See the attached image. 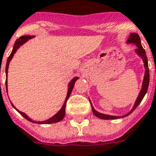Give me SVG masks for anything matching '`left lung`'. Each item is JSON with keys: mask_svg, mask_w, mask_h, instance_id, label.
I'll use <instances>...</instances> for the list:
<instances>
[{"mask_svg": "<svg viewBox=\"0 0 156 156\" xmlns=\"http://www.w3.org/2000/svg\"><path fill=\"white\" fill-rule=\"evenodd\" d=\"M127 43H132V44H136V46L137 47V48L135 49L136 53L142 58V61L144 62V67H145V75H144L143 81H142V85H141V90H140V93L138 94V97L136 98V100L135 104L133 105V107L131 109L130 112L125 114L123 116H113V115H108V114H104V113H99L97 112L94 108L93 105L91 104L90 100V105L91 108H92V111H93V113L96 117H98L99 118H101V119H105V120H109V119H118V118H122L127 117L129 114L134 111L136 109V108L137 107L138 105H140V103L141 102V100L143 99L144 96L146 95V92H147V90H148V86H149V82H150V73H149V67H148V61H147V57L146 55V51L144 50V48L141 46V43H140V38L139 37V35L137 34H134L132 33L129 36V38L127 39Z\"/></svg>", "mask_w": 156, "mask_h": 156, "instance_id": "1", "label": "left lung"}]
</instances>
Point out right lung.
Masks as SVG:
<instances>
[{
  "label": "right lung",
  "instance_id": "add662e5",
  "mask_svg": "<svg viewBox=\"0 0 156 156\" xmlns=\"http://www.w3.org/2000/svg\"><path fill=\"white\" fill-rule=\"evenodd\" d=\"M34 38V36H29H29H22V37H20V38H19V39H17V40L16 41V43H15V44H14V47H13L12 51H11V53H10V55L9 56V57H8V59H7L6 66H5V74H6V76H7V73H8V68H9V65H10V61H11V59H12L13 57H14V54H15V53L16 52V51H17L19 48H20V47L21 45H23V44L26 43L27 41L29 40V39H31V38ZM78 79H79V77H74L73 79L71 80V81H70V83H69V85H68V90H67V94H66L65 102H64V104H63L62 107V108H61V109L59 110V111H58V112H57V113H56L54 116H52L51 118H50L49 119H48V120H45V121H42V122L34 121V120H32L31 118H29V117H28V115H26L25 113L17 109V108H16L15 106H14V105H13L12 103H11V105H12L13 107L15 108H16V109L18 111L19 113H20L21 115L23 116V117H24L25 119H27L28 121L31 122H34V123L51 124V123H55V122H60L61 120H62L63 118H64V116H65L66 104L67 99H69V97H70V95H71V91H72V90H73L74 85H75V83H76V81ZM5 87H6V92H7V91H8L7 90V79H6V81H5Z\"/></svg>",
  "mask_w": 156,
  "mask_h": 156
}]
</instances>
